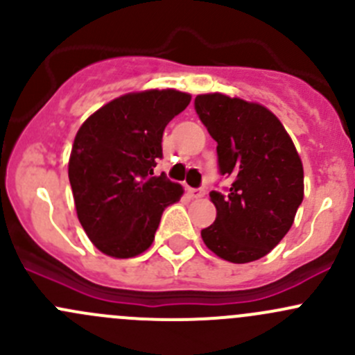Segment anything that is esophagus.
<instances>
[{"label":"esophagus","instance_id":"34e87169","mask_svg":"<svg viewBox=\"0 0 355 355\" xmlns=\"http://www.w3.org/2000/svg\"><path fill=\"white\" fill-rule=\"evenodd\" d=\"M189 196H191L192 199L204 198V189H189Z\"/></svg>","mask_w":355,"mask_h":355}]
</instances>
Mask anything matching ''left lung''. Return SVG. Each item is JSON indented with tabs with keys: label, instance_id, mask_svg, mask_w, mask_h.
I'll use <instances>...</instances> for the list:
<instances>
[{
	"label": "left lung",
	"instance_id": "8db88e82",
	"mask_svg": "<svg viewBox=\"0 0 355 355\" xmlns=\"http://www.w3.org/2000/svg\"><path fill=\"white\" fill-rule=\"evenodd\" d=\"M194 106L218 142L220 173L232 178L230 189L209 192L216 220L200 237L230 263L261 259L287 235L304 199L299 153L282 121L257 103L213 92Z\"/></svg>",
	"mask_w": 355,
	"mask_h": 355
}]
</instances>
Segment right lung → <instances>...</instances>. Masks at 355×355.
<instances>
[{
	"label": "right lung",
	"instance_id": "1",
	"mask_svg": "<svg viewBox=\"0 0 355 355\" xmlns=\"http://www.w3.org/2000/svg\"><path fill=\"white\" fill-rule=\"evenodd\" d=\"M191 103L175 89L130 92L92 113L75 135L68 178L78 221L103 254L139 256L184 189L155 177L164 127Z\"/></svg>",
	"mask_w": 355,
	"mask_h": 355
}]
</instances>
